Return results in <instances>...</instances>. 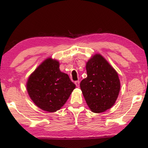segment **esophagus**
<instances>
[{"mask_svg": "<svg viewBox=\"0 0 148 148\" xmlns=\"http://www.w3.org/2000/svg\"><path fill=\"white\" fill-rule=\"evenodd\" d=\"M75 84L76 85V86L77 87V88H79V81H76V82H75Z\"/></svg>", "mask_w": 148, "mask_h": 148, "instance_id": "34e87169", "label": "esophagus"}]
</instances>
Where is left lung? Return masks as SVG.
I'll use <instances>...</instances> for the list:
<instances>
[{
	"label": "left lung",
	"instance_id": "8db88e82",
	"mask_svg": "<svg viewBox=\"0 0 148 148\" xmlns=\"http://www.w3.org/2000/svg\"><path fill=\"white\" fill-rule=\"evenodd\" d=\"M87 77L80 88L91 111L103 112L114 106L119 96L121 83L118 73L101 55H92L86 62Z\"/></svg>",
	"mask_w": 148,
	"mask_h": 148
}]
</instances>
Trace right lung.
<instances>
[{
	"label": "right lung",
	"mask_w": 148,
	"mask_h": 148,
	"mask_svg": "<svg viewBox=\"0 0 148 148\" xmlns=\"http://www.w3.org/2000/svg\"><path fill=\"white\" fill-rule=\"evenodd\" d=\"M59 66L57 60L47 58L30 75L26 84L31 100L47 112L60 110L75 88L68 75L60 71Z\"/></svg>",
	"instance_id": "obj_1"
}]
</instances>
